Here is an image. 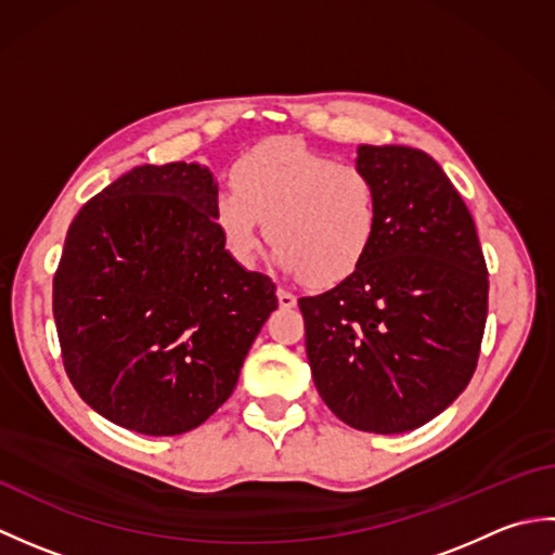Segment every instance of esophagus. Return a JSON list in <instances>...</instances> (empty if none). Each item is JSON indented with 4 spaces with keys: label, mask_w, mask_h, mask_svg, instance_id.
<instances>
[{
    "label": "esophagus",
    "mask_w": 555,
    "mask_h": 555,
    "mask_svg": "<svg viewBox=\"0 0 555 555\" xmlns=\"http://www.w3.org/2000/svg\"><path fill=\"white\" fill-rule=\"evenodd\" d=\"M276 298H279V305H281V308H284V310L296 308V302H298V298L293 296V293L284 291V288H279V291H276Z\"/></svg>",
    "instance_id": "obj_1"
}]
</instances>
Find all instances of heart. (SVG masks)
Masks as SVG:
<instances>
[{"mask_svg":"<svg viewBox=\"0 0 555 555\" xmlns=\"http://www.w3.org/2000/svg\"><path fill=\"white\" fill-rule=\"evenodd\" d=\"M231 188L217 193L215 219L241 264L255 262L262 221L279 264L312 284L346 279L370 250L379 197L358 164L276 140L233 164Z\"/></svg>","mask_w":555,"mask_h":555,"instance_id":"1","label":"heart"}]
</instances>
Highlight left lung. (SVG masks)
<instances>
[{
    "instance_id": "obj_1",
    "label": "left lung",
    "mask_w": 555,
    "mask_h": 555,
    "mask_svg": "<svg viewBox=\"0 0 555 555\" xmlns=\"http://www.w3.org/2000/svg\"><path fill=\"white\" fill-rule=\"evenodd\" d=\"M379 217L350 276L300 298L322 400L348 427L403 434L465 391L487 324L489 276L473 215L427 152L360 145Z\"/></svg>"
}]
</instances>
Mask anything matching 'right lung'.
<instances>
[{
  "label": "right lung",
  "instance_id": "add662e5",
  "mask_svg": "<svg viewBox=\"0 0 555 555\" xmlns=\"http://www.w3.org/2000/svg\"><path fill=\"white\" fill-rule=\"evenodd\" d=\"M217 193L203 164H145L68 227L52 291L64 367L124 429L173 436L215 415L279 305L271 279L227 250Z\"/></svg>",
  "mask_w": 555,
  "mask_h": 555
}]
</instances>
